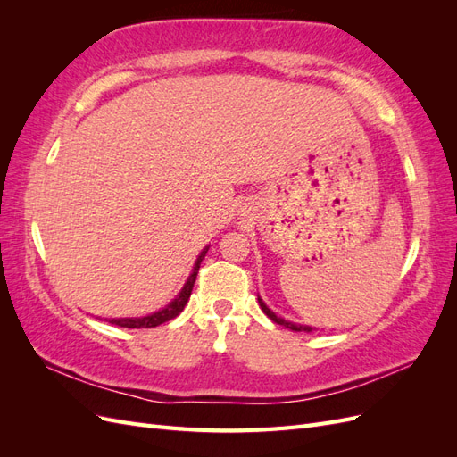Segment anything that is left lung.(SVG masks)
Returning <instances> with one entry per match:
<instances>
[{
	"instance_id": "obj_1",
	"label": "left lung",
	"mask_w": 457,
	"mask_h": 457,
	"mask_svg": "<svg viewBox=\"0 0 457 457\" xmlns=\"http://www.w3.org/2000/svg\"><path fill=\"white\" fill-rule=\"evenodd\" d=\"M257 299H259V305H261V309H262V312H265L272 322H276V324H280V326H286V328H289L292 331H312V329H316V328H311V326H305V324H295V322H289V320H284L282 316H278L276 314L274 311H270L269 307H267V303L262 301L259 295H257Z\"/></svg>"
}]
</instances>
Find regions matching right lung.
<instances>
[{"label": "right lung", "instance_id": "right-lung-1", "mask_svg": "<svg viewBox=\"0 0 457 457\" xmlns=\"http://www.w3.org/2000/svg\"><path fill=\"white\" fill-rule=\"evenodd\" d=\"M207 250H210V245H205L204 250L200 252V255H198V259H196V262H195V267H192V272H190V276L187 278L185 286L181 287V292H179V294L175 295V299L170 303V305H165L163 309H160V311H156V312H150V314H146V316H135V318H104V320H108L110 324L121 326V328H156V326H160V324H163V322L171 320V318H175L177 314H181L183 309H185V305H187V301L190 299L192 287H195V282H196V274H198V270H200V262H202V259L205 257Z\"/></svg>", "mask_w": 457, "mask_h": 457}]
</instances>
